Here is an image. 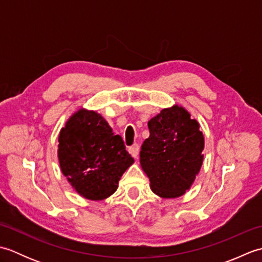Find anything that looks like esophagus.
Listing matches in <instances>:
<instances>
[{"instance_id": "esophagus-1", "label": "esophagus", "mask_w": 262, "mask_h": 262, "mask_svg": "<svg viewBox=\"0 0 262 262\" xmlns=\"http://www.w3.org/2000/svg\"><path fill=\"white\" fill-rule=\"evenodd\" d=\"M128 152L132 154L133 158H137L138 157V153H140V146H138V144H134V145H132L129 148H128Z\"/></svg>"}]
</instances>
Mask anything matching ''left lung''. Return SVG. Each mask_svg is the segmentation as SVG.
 <instances>
[{"label": "left lung", "instance_id": "1", "mask_svg": "<svg viewBox=\"0 0 262 262\" xmlns=\"http://www.w3.org/2000/svg\"><path fill=\"white\" fill-rule=\"evenodd\" d=\"M149 137L144 141L141 165L151 189L162 198H177L191 187L202 168L204 135L196 119L176 104L148 121Z\"/></svg>", "mask_w": 262, "mask_h": 262}]
</instances>
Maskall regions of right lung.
<instances>
[{
  "label": "right lung",
  "mask_w": 262,
  "mask_h": 262,
  "mask_svg": "<svg viewBox=\"0 0 262 262\" xmlns=\"http://www.w3.org/2000/svg\"><path fill=\"white\" fill-rule=\"evenodd\" d=\"M58 142L60 170L76 192L90 200L111 196L122 173L134 163L122 138L92 110L80 109L72 115Z\"/></svg>",
  "instance_id": "obj_1"
}]
</instances>
